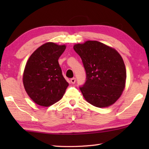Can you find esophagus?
I'll use <instances>...</instances> for the list:
<instances>
[{"mask_svg":"<svg viewBox=\"0 0 149 149\" xmlns=\"http://www.w3.org/2000/svg\"><path fill=\"white\" fill-rule=\"evenodd\" d=\"M75 81H76V79H75V77H73V78H72L71 79H70V81H71V83H72V84H75Z\"/></svg>","mask_w":149,"mask_h":149,"instance_id":"obj_1","label":"esophagus"}]
</instances>
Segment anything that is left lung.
Instances as JSON below:
<instances>
[{
    "label": "left lung",
    "mask_w": 149,
    "mask_h": 149,
    "mask_svg": "<svg viewBox=\"0 0 149 149\" xmlns=\"http://www.w3.org/2000/svg\"><path fill=\"white\" fill-rule=\"evenodd\" d=\"M74 49L86 72V81L79 87L85 99L99 108L114 104L125 85L126 70L122 56L115 49L97 41L75 45Z\"/></svg>",
    "instance_id": "8db88e82"
}]
</instances>
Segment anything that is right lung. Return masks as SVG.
I'll return each mask as SVG.
<instances>
[{"label": "right lung", "instance_id": "obj_1", "mask_svg": "<svg viewBox=\"0 0 149 149\" xmlns=\"http://www.w3.org/2000/svg\"><path fill=\"white\" fill-rule=\"evenodd\" d=\"M65 49V45L47 42L27 62L23 83L27 95L36 104L42 107L54 104L62 99L69 85L58 61Z\"/></svg>", "mask_w": 149, "mask_h": 149}]
</instances>
